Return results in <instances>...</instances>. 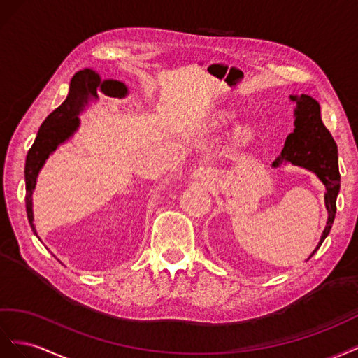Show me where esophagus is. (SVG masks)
<instances>
[{
  "label": "esophagus",
  "mask_w": 358,
  "mask_h": 358,
  "mask_svg": "<svg viewBox=\"0 0 358 358\" xmlns=\"http://www.w3.org/2000/svg\"><path fill=\"white\" fill-rule=\"evenodd\" d=\"M192 178L195 180V181H198V182H201V185L207 186V185H210V181H211V173H210L208 169L198 168V169H195V171L192 172Z\"/></svg>",
  "instance_id": "obj_1"
}]
</instances>
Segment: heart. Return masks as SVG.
<instances>
[{
  "mask_svg": "<svg viewBox=\"0 0 358 358\" xmlns=\"http://www.w3.org/2000/svg\"><path fill=\"white\" fill-rule=\"evenodd\" d=\"M234 120H236L234 114H229V112H219V114H216L211 118L210 126L211 129H222V127L229 126L231 122H234ZM253 135H255L253 129L248 124L238 126L236 131H234V138H236V141L241 145L249 144V142L253 139Z\"/></svg>",
  "mask_w": 358,
  "mask_h": 358,
  "instance_id": "obj_1",
  "label": "heart"
}]
</instances>
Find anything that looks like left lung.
Instances as JSON below:
<instances>
[{
    "instance_id": "8db88e82",
    "label": "left lung",
    "mask_w": 358,
    "mask_h": 358,
    "mask_svg": "<svg viewBox=\"0 0 358 358\" xmlns=\"http://www.w3.org/2000/svg\"><path fill=\"white\" fill-rule=\"evenodd\" d=\"M295 103L294 109V131L287 136L280 156L273 162V168L285 163L300 166L313 172L325 186L324 202L327 208V224L322 231L320 243L310 253L308 261L321 248L322 241L330 234L336 216V199L341 189V176L338 166V145L331 134L321 120L320 103L308 94L289 96Z\"/></svg>"
}]
</instances>
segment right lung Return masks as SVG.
Segmentation results:
<instances>
[{
    "instance_id": "1",
    "label": "right lung",
    "mask_w": 358,
    "mask_h": 358,
    "mask_svg": "<svg viewBox=\"0 0 358 358\" xmlns=\"http://www.w3.org/2000/svg\"><path fill=\"white\" fill-rule=\"evenodd\" d=\"M97 91L108 97L124 99L129 88L117 79H101L94 70H79L70 80L69 94L66 100L54 112L46 117L40 126L33 147L29 148L25 160V206L28 222L37 236L33 213V192L37 185V177L45 166L49 156L64 142L71 139L79 126V115L87 108L99 100Z\"/></svg>"
}]
</instances>
